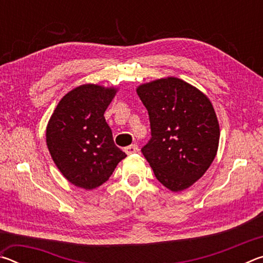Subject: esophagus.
<instances>
[{
    "label": "esophagus",
    "mask_w": 263,
    "mask_h": 263,
    "mask_svg": "<svg viewBox=\"0 0 263 263\" xmlns=\"http://www.w3.org/2000/svg\"><path fill=\"white\" fill-rule=\"evenodd\" d=\"M138 151H139V148H138L137 145H130V146H127V147L124 148V152H125L127 155L135 154L138 152Z\"/></svg>",
    "instance_id": "34e87169"
}]
</instances>
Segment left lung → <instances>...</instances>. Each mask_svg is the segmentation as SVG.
I'll list each match as a JSON object with an SVG mask.
<instances>
[{
    "instance_id": "8db88e82",
    "label": "left lung",
    "mask_w": 263,
    "mask_h": 263,
    "mask_svg": "<svg viewBox=\"0 0 263 263\" xmlns=\"http://www.w3.org/2000/svg\"><path fill=\"white\" fill-rule=\"evenodd\" d=\"M148 111L151 139L141 152L160 183L182 191L201 179L215 159L219 124L210 100L177 78L137 88Z\"/></svg>"
}]
</instances>
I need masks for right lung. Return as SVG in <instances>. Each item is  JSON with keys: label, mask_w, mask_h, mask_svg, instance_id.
Returning a JSON list of instances; mask_svg holds the SVG:
<instances>
[{"label": "right lung", "mask_w": 263, "mask_h": 263, "mask_svg": "<svg viewBox=\"0 0 263 263\" xmlns=\"http://www.w3.org/2000/svg\"><path fill=\"white\" fill-rule=\"evenodd\" d=\"M117 89L82 84L58 103L46 127V144L53 161L70 183L95 189L126 157L115 145L104 112Z\"/></svg>", "instance_id": "obj_1"}]
</instances>
